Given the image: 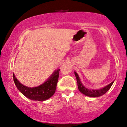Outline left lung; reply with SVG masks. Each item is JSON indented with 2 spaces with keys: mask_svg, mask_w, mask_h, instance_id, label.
Returning a JSON list of instances; mask_svg holds the SVG:
<instances>
[{
  "mask_svg": "<svg viewBox=\"0 0 127 127\" xmlns=\"http://www.w3.org/2000/svg\"><path fill=\"white\" fill-rule=\"evenodd\" d=\"M74 74L77 81V84H78V87L79 91L81 93H82L86 96H89V97H96L102 96V95H104V94H106L107 91L109 90V89L111 88V87L112 86V84L114 83V81L112 82L109 85H107L106 86H105L103 88H101L100 89H96V90H94V89H89L88 88H86L85 86L83 85V83H82L81 79L79 78V75H78V74L74 71Z\"/></svg>",
  "mask_w": 127,
  "mask_h": 127,
  "instance_id": "obj_1",
  "label": "left lung"
}]
</instances>
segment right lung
Returning <instances> with one entry per match:
<instances>
[{
    "label": "right lung",
    "instance_id": "obj_1",
    "mask_svg": "<svg viewBox=\"0 0 127 127\" xmlns=\"http://www.w3.org/2000/svg\"><path fill=\"white\" fill-rule=\"evenodd\" d=\"M60 70H56L45 82L34 87H29L23 85L17 80L14 73L13 74V78L17 89L25 96L31 100L41 102L49 99L55 93Z\"/></svg>",
    "mask_w": 127,
    "mask_h": 127
}]
</instances>
